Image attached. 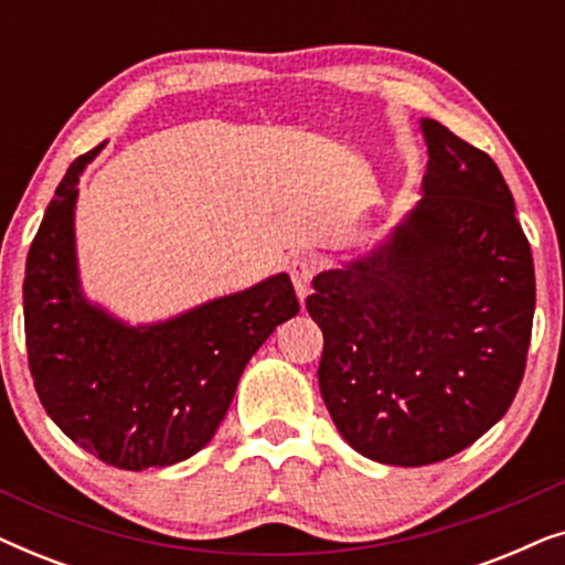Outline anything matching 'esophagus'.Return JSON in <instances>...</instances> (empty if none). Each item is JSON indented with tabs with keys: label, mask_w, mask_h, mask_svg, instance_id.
Listing matches in <instances>:
<instances>
[{
	"label": "esophagus",
	"mask_w": 565,
	"mask_h": 565,
	"mask_svg": "<svg viewBox=\"0 0 565 565\" xmlns=\"http://www.w3.org/2000/svg\"><path fill=\"white\" fill-rule=\"evenodd\" d=\"M290 277H292V285H296V292L300 300H306L308 292H311V280L316 275V265L313 259L308 257H296L290 262Z\"/></svg>",
	"instance_id": "esophagus-1"
}]
</instances>
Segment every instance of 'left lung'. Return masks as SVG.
Listing matches in <instances>:
<instances>
[{
    "instance_id": "8db88e82",
    "label": "left lung",
    "mask_w": 565,
    "mask_h": 565,
    "mask_svg": "<svg viewBox=\"0 0 565 565\" xmlns=\"http://www.w3.org/2000/svg\"><path fill=\"white\" fill-rule=\"evenodd\" d=\"M424 198L385 242L313 277L319 388L339 435L388 466L452 458L520 388L535 267L489 153L422 120Z\"/></svg>"
}]
</instances>
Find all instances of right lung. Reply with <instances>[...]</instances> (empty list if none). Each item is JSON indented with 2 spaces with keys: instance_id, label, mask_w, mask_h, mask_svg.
I'll list each match as a JSON object with an SVG mask.
<instances>
[{
  "instance_id": "obj_1",
  "label": "right lung",
  "mask_w": 565,
  "mask_h": 565,
  "mask_svg": "<svg viewBox=\"0 0 565 565\" xmlns=\"http://www.w3.org/2000/svg\"><path fill=\"white\" fill-rule=\"evenodd\" d=\"M92 149L68 167L30 244L28 365L58 429L107 466L167 468L211 443L238 377L300 303L280 273L151 327H128L79 290L74 205Z\"/></svg>"
}]
</instances>
